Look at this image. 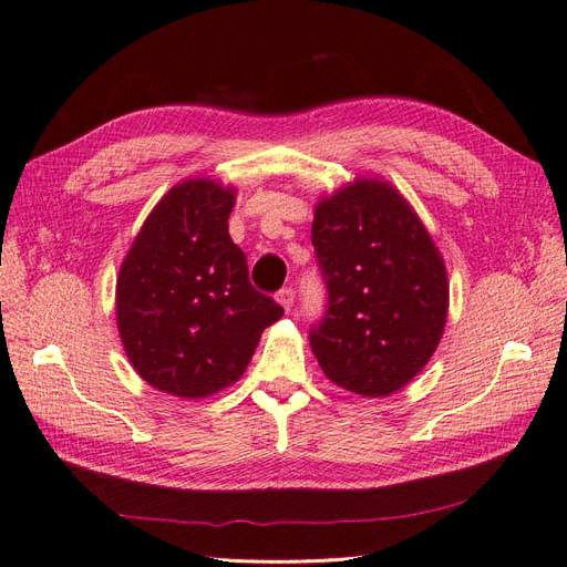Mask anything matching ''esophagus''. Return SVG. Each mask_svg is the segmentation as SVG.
Instances as JSON below:
<instances>
[{"instance_id":"34e87169","label":"esophagus","mask_w":567,"mask_h":567,"mask_svg":"<svg viewBox=\"0 0 567 567\" xmlns=\"http://www.w3.org/2000/svg\"><path fill=\"white\" fill-rule=\"evenodd\" d=\"M293 290H290V288H281L279 290V293H277V302L284 307V310L286 312H290V307H293Z\"/></svg>"}]
</instances>
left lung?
<instances>
[{"mask_svg": "<svg viewBox=\"0 0 567 567\" xmlns=\"http://www.w3.org/2000/svg\"><path fill=\"white\" fill-rule=\"evenodd\" d=\"M312 244L329 310L310 346L329 381L388 398L431 362L450 310L442 255L411 203L381 177L315 205Z\"/></svg>", "mask_w": 567, "mask_h": 567, "instance_id": "8db88e82", "label": "left lung"}]
</instances>
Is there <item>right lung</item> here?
I'll list each match as a JSON object with an SVG mask.
<instances>
[{
    "label": "right lung",
    "instance_id": "1",
    "mask_svg": "<svg viewBox=\"0 0 567 567\" xmlns=\"http://www.w3.org/2000/svg\"><path fill=\"white\" fill-rule=\"evenodd\" d=\"M236 188L177 182L156 203L117 271L115 321L134 371L161 392L200 400L250 364L284 310L257 293L229 236Z\"/></svg>",
    "mask_w": 567,
    "mask_h": 567
}]
</instances>
